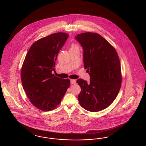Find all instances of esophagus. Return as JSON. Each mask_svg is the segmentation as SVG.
<instances>
[{"mask_svg":"<svg viewBox=\"0 0 146 146\" xmlns=\"http://www.w3.org/2000/svg\"><path fill=\"white\" fill-rule=\"evenodd\" d=\"M71 84H74L76 83V80H75L71 79Z\"/></svg>","mask_w":146,"mask_h":146,"instance_id":"esophagus-1","label":"esophagus"}]
</instances>
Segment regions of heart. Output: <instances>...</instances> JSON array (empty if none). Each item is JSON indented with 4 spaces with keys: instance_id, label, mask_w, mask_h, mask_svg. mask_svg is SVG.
<instances>
[{
    "instance_id": "b5f03b06",
    "label": "heart",
    "mask_w": 146,
    "mask_h": 146,
    "mask_svg": "<svg viewBox=\"0 0 146 146\" xmlns=\"http://www.w3.org/2000/svg\"><path fill=\"white\" fill-rule=\"evenodd\" d=\"M76 48H79L78 46L76 44H75V43H72V44H71V49H70V50H71V49H76Z\"/></svg>"
}]
</instances>
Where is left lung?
<instances>
[{
    "label": "left lung",
    "mask_w": 146,
    "mask_h": 146,
    "mask_svg": "<svg viewBox=\"0 0 146 146\" xmlns=\"http://www.w3.org/2000/svg\"><path fill=\"white\" fill-rule=\"evenodd\" d=\"M84 49V67L90 82L79 79L80 106L91 112L109 106L117 96L121 84L119 58L115 48L100 34L87 32L75 36Z\"/></svg>",
    "instance_id": "obj_1"
}]
</instances>
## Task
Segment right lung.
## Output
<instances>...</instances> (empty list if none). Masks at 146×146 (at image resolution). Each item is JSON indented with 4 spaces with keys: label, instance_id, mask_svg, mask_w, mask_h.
Listing matches in <instances>:
<instances>
[{
    "label": "right lung",
    "instance_id": "1",
    "mask_svg": "<svg viewBox=\"0 0 146 146\" xmlns=\"http://www.w3.org/2000/svg\"><path fill=\"white\" fill-rule=\"evenodd\" d=\"M68 37V34L59 32L36 40L23 62V88L31 104L40 110L49 111L57 108L70 87V80L52 73L58 54Z\"/></svg>",
    "mask_w": 146,
    "mask_h": 146
}]
</instances>
